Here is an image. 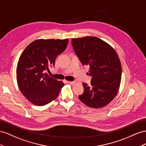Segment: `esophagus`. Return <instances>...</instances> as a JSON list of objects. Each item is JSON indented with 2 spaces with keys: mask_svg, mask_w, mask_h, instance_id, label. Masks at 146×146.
<instances>
[{
  "mask_svg": "<svg viewBox=\"0 0 146 146\" xmlns=\"http://www.w3.org/2000/svg\"><path fill=\"white\" fill-rule=\"evenodd\" d=\"M67 82L70 85H74V84H75V82L74 81H67Z\"/></svg>",
  "mask_w": 146,
  "mask_h": 146,
  "instance_id": "esophagus-1",
  "label": "esophagus"
}]
</instances>
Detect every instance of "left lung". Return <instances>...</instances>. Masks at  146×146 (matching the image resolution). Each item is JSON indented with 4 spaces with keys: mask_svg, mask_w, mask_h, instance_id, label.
I'll return each mask as SVG.
<instances>
[{
    "mask_svg": "<svg viewBox=\"0 0 146 146\" xmlns=\"http://www.w3.org/2000/svg\"><path fill=\"white\" fill-rule=\"evenodd\" d=\"M72 44L82 65L89 66L90 85L82 82L84 91L79 95L89 107L97 109L108 105L117 95L122 78V66L114 49L96 36L72 39Z\"/></svg>",
    "mask_w": 146,
    "mask_h": 146,
    "instance_id": "obj_1",
    "label": "left lung"
}]
</instances>
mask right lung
<instances>
[{
  "label": "right lung",
  "mask_w": 146,
  "mask_h": 146,
  "mask_svg": "<svg viewBox=\"0 0 146 146\" xmlns=\"http://www.w3.org/2000/svg\"><path fill=\"white\" fill-rule=\"evenodd\" d=\"M68 39H39L29 44L21 55L16 68L19 88L29 102L44 106L58 97L64 83L49 77V68L66 49Z\"/></svg>",
  "instance_id": "add662e5"
}]
</instances>
